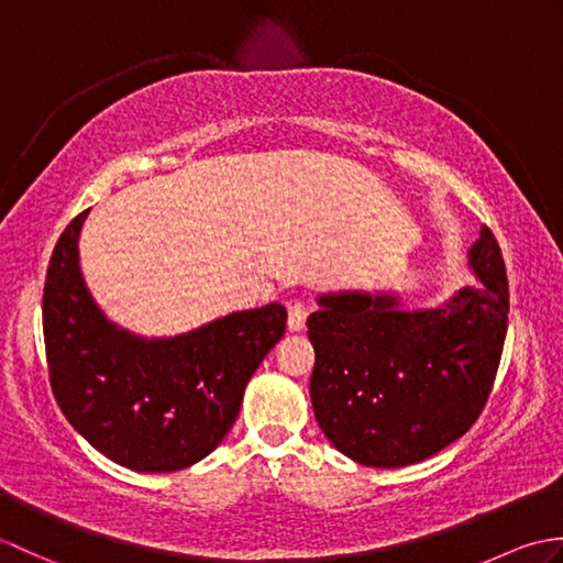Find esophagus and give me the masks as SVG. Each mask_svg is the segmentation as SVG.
<instances>
[{
  "label": "esophagus",
  "instance_id": "esophagus-1",
  "mask_svg": "<svg viewBox=\"0 0 563 563\" xmlns=\"http://www.w3.org/2000/svg\"><path fill=\"white\" fill-rule=\"evenodd\" d=\"M307 324V307L295 302L290 305V312H288V329L290 331H302Z\"/></svg>",
  "mask_w": 563,
  "mask_h": 563
}]
</instances>
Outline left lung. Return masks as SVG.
I'll return each mask as SVG.
<instances>
[{
    "mask_svg": "<svg viewBox=\"0 0 563 563\" xmlns=\"http://www.w3.org/2000/svg\"><path fill=\"white\" fill-rule=\"evenodd\" d=\"M479 285L426 309L397 292L339 290L307 319L319 428L339 452L377 470L428 460L462 438L492 394L508 329V278L494 234L470 249Z\"/></svg>",
    "mask_w": 563,
    "mask_h": 563,
    "instance_id": "8db88e82",
    "label": "left lung"
}]
</instances>
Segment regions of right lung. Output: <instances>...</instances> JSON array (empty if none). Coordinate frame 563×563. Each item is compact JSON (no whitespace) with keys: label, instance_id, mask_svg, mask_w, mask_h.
<instances>
[{"label":"right lung","instance_id":"right-lung-1","mask_svg":"<svg viewBox=\"0 0 563 563\" xmlns=\"http://www.w3.org/2000/svg\"><path fill=\"white\" fill-rule=\"evenodd\" d=\"M89 210L57 239L43 290L51 387L71 428L133 472L186 470L220 445L251 375L283 339L288 309L271 302L194 331L147 339L118 327L79 266Z\"/></svg>","mask_w":563,"mask_h":563}]
</instances>
